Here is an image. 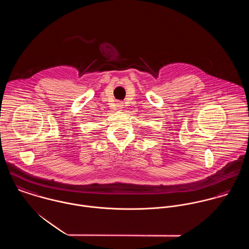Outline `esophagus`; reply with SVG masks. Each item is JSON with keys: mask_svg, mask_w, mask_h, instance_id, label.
<instances>
[{"mask_svg": "<svg viewBox=\"0 0 249 249\" xmlns=\"http://www.w3.org/2000/svg\"><path fill=\"white\" fill-rule=\"evenodd\" d=\"M117 107H118V109H123L124 108V104L123 103H118L117 104Z\"/></svg>", "mask_w": 249, "mask_h": 249, "instance_id": "1", "label": "esophagus"}]
</instances>
